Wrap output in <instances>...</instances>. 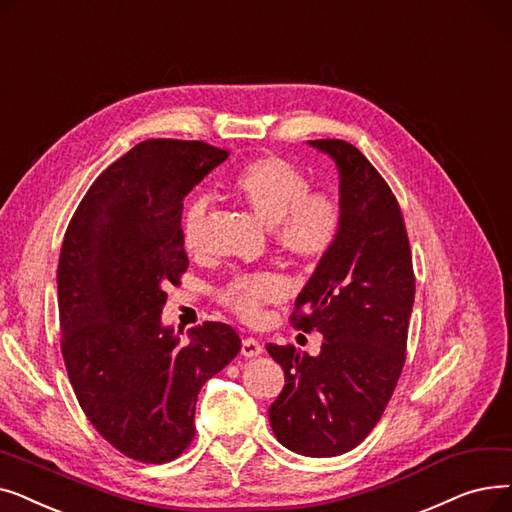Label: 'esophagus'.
Listing matches in <instances>:
<instances>
[{
    "label": "esophagus",
    "mask_w": 512,
    "mask_h": 512,
    "mask_svg": "<svg viewBox=\"0 0 512 512\" xmlns=\"http://www.w3.org/2000/svg\"><path fill=\"white\" fill-rule=\"evenodd\" d=\"M241 354L246 356V358H256V356L262 354V344L258 342V339H254V337H246L241 342Z\"/></svg>",
    "instance_id": "34e87169"
}]
</instances>
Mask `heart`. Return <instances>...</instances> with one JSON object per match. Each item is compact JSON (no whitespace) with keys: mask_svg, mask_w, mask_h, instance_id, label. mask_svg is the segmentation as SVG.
Returning a JSON list of instances; mask_svg holds the SVG:
<instances>
[{"mask_svg":"<svg viewBox=\"0 0 512 512\" xmlns=\"http://www.w3.org/2000/svg\"><path fill=\"white\" fill-rule=\"evenodd\" d=\"M231 189L264 225L273 227L277 248L298 262L325 258L344 227L339 198L325 189H310L308 177L283 156L254 158L231 179ZM206 200H191L183 214V243L198 254L204 243ZM285 283L275 273L235 275L218 291V300L243 321H256L266 304L285 298Z\"/></svg>","mask_w":512,"mask_h":512,"instance_id":"b5f03b06","label":"heart"}]
</instances>
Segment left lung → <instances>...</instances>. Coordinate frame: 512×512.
I'll use <instances>...</instances> for the list:
<instances>
[{
  "label": "left lung",
  "instance_id": "left-lung-1",
  "mask_svg": "<svg viewBox=\"0 0 512 512\" xmlns=\"http://www.w3.org/2000/svg\"><path fill=\"white\" fill-rule=\"evenodd\" d=\"M308 143L337 164L344 227L289 316L296 329L323 335L321 354L266 346L285 373L269 419L287 450L325 458L356 448L394 394L415 273L398 200L377 168L348 141Z\"/></svg>",
  "mask_w": 512,
  "mask_h": 512
}]
</instances>
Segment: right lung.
I'll return each mask as SVG.
<instances>
[{"instance_id": "obj_1", "label": "right lung", "mask_w": 512, "mask_h": 512, "mask_svg": "<svg viewBox=\"0 0 512 512\" xmlns=\"http://www.w3.org/2000/svg\"><path fill=\"white\" fill-rule=\"evenodd\" d=\"M227 150L148 139L112 162L72 214L58 262L60 346L77 400L106 442L162 465L196 435L202 385L241 350L225 323L189 342L162 325L166 287L179 285L183 200Z\"/></svg>"}]
</instances>
